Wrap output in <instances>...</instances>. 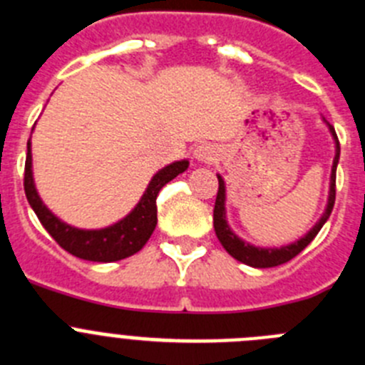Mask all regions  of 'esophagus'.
<instances>
[{
  "mask_svg": "<svg viewBox=\"0 0 365 365\" xmlns=\"http://www.w3.org/2000/svg\"><path fill=\"white\" fill-rule=\"evenodd\" d=\"M195 159L202 163H214L217 159V148L214 144H202L195 150Z\"/></svg>",
  "mask_w": 365,
  "mask_h": 365,
  "instance_id": "esophagus-1",
  "label": "esophagus"
}]
</instances>
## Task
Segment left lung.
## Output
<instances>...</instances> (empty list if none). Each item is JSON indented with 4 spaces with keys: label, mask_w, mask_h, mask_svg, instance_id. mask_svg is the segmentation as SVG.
<instances>
[{
    "label": "left lung",
    "mask_w": 365,
    "mask_h": 365,
    "mask_svg": "<svg viewBox=\"0 0 365 365\" xmlns=\"http://www.w3.org/2000/svg\"><path fill=\"white\" fill-rule=\"evenodd\" d=\"M329 130L333 133L334 140H336V157H334L333 163V173H331V192H329V202L327 210L322 215V219L316 222V227L309 232L305 237H302L296 243L289 245V247L282 248H257L252 245L241 241L234 232L230 230V227L227 225V217H225V180L217 175L219 179V190L217 197H215V206H214V228L217 240L221 241L222 248L230 254L232 257H235L237 261L245 263V265L256 267V269H269V267H278L291 261L292 257L298 256L303 248L307 247L312 240L316 237V234L322 230V227L325 225V221L329 219L331 212H333L334 199H336V166H338V157H340V143H338L336 131H334L333 125H329Z\"/></svg>",
    "instance_id": "1"
}]
</instances>
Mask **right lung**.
Wrapping results in <instances>:
<instances>
[{
  "label": "right lung",
  "mask_w": 365,
  "mask_h": 365,
  "mask_svg": "<svg viewBox=\"0 0 365 365\" xmlns=\"http://www.w3.org/2000/svg\"><path fill=\"white\" fill-rule=\"evenodd\" d=\"M31 164V140H29L24 188L29 205L32 206V210L38 215L45 230L49 232L51 237L69 254L80 257V259L98 261V263H109V261L133 256L148 243L150 235L155 230V225H157V195L163 186H166L170 180L175 179L179 173L188 168V160H179V163L163 168L151 179L146 193L143 195L140 202L135 206V210L128 217L118 221L117 225L102 228V230H78V228L69 227L58 217H54L45 208L41 199L38 197L34 182H32Z\"/></svg>",
  "instance_id": "add662e5"
}]
</instances>
